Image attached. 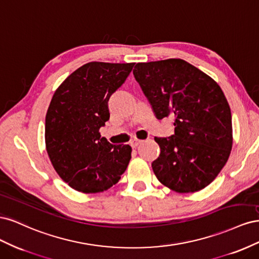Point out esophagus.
Returning a JSON list of instances; mask_svg holds the SVG:
<instances>
[{"instance_id":"34e87169","label":"esophagus","mask_w":259,"mask_h":259,"mask_svg":"<svg viewBox=\"0 0 259 259\" xmlns=\"http://www.w3.org/2000/svg\"><path fill=\"white\" fill-rule=\"evenodd\" d=\"M143 143V140L142 139H137V138H134L132 140V142L130 143L131 144V146L133 147V148H136L139 144H142Z\"/></svg>"}]
</instances>
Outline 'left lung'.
<instances>
[{
    "mask_svg": "<svg viewBox=\"0 0 259 259\" xmlns=\"http://www.w3.org/2000/svg\"><path fill=\"white\" fill-rule=\"evenodd\" d=\"M133 73L156 119L174 117V135L154 138L161 149L151 164L156 178L179 193L205 188L232 148L231 111L221 86L177 58L138 62Z\"/></svg>",
    "mask_w": 259,
    "mask_h": 259,
    "instance_id": "1",
    "label": "left lung"
}]
</instances>
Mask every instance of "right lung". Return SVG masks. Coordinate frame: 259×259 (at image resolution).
Wrapping results in <instances>:
<instances>
[{
	"instance_id": "obj_1",
	"label": "right lung",
	"mask_w": 259,
	"mask_h": 259,
	"mask_svg": "<svg viewBox=\"0 0 259 259\" xmlns=\"http://www.w3.org/2000/svg\"><path fill=\"white\" fill-rule=\"evenodd\" d=\"M134 64L92 61L60 84L45 117L46 151L55 170L74 190L97 193L119 182L132 158L128 145H112L99 128L108 101Z\"/></svg>"
}]
</instances>
